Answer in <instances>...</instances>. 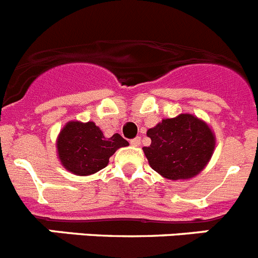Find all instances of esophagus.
<instances>
[{"label": "esophagus", "instance_id": "34e87169", "mask_svg": "<svg viewBox=\"0 0 258 258\" xmlns=\"http://www.w3.org/2000/svg\"><path fill=\"white\" fill-rule=\"evenodd\" d=\"M131 145L134 146V147H138L141 145V137H136L133 140L131 141Z\"/></svg>", "mask_w": 258, "mask_h": 258}]
</instances>
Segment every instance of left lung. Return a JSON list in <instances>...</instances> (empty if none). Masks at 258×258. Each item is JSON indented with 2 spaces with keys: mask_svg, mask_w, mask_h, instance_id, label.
Listing matches in <instances>:
<instances>
[{
  "mask_svg": "<svg viewBox=\"0 0 258 258\" xmlns=\"http://www.w3.org/2000/svg\"><path fill=\"white\" fill-rule=\"evenodd\" d=\"M151 145L143 147L155 172L168 179L192 178L204 169L213 154L214 134L190 113L165 118L147 131Z\"/></svg>",
  "mask_w": 258,
  "mask_h": 258,
  "instance_id": "left-lung-1",
  "label": "left lung"
}]
</instances>
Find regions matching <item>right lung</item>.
<instances>
[{"mask_svg":"<svg viewBox=\"0 0 258 258\" xmlns=\"http://www.w3.org/2000/svg\"><path fill=\"white\" fill-rule=\"evenodd\" d=\"M127 145V141L117 133L106 138L93 121H70L56 141L61 164L77 175L93 174L106 168L116 150Z\"/></svg>","mask_w":258,"mask_h":258,"instance_id":"add662e5","label":"right lung"}]
</instances>
